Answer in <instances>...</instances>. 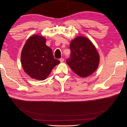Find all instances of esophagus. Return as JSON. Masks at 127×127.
I'll return each mask as SVG.
<instances>
[{
    "label": "esophagus",
    "mask_w": 127,
    "mask_h": 127,
    "mask_svg": "<svg viewBox=\"0 0 127 127\" xmlns=\"http://www.w3.org/2000/svg\"><path fill=\"white\" fill-rule=\"evenodd\" d=\"M59 60H60V61L61 63H63V62H64V59L63 58H60L59 59Z\"/></svg>",
    "instance_id": "1"
}]
</instances>
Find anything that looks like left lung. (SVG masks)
Returning <instances> with one entry per match:
<instances>
[{
    "label": "left lung",
    "mask_w": 127,
    "mask_h": 127,
    "mask_svg": "<svg viewBox=\"0 0 127 127\" xmlns=\"http://www.w3.org/2000/svg\"><path fill=\"white\" fill-rule=\"evenodd\" d=\"M70 57L66 62L71 70L81 77L92 75L97 69L99 56L94 44L88 38L79 36L71 41Z\"/></svg>",
    "instance_id": "1"
}]
</instances>
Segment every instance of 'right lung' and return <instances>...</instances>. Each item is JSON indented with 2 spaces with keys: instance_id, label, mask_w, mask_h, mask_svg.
<instances>
[{
  "instance_id": "1",
  "label": "right lung",
  "mask_w": 127,
  "mask_h": 127,
  "mask_svg": "<svg viewBox=\"0 0 127 127\" xmlns=\"http://www.w3.org/2000/svg\"><path fill=\"white\" fill-rule=\"evenodd\" d=\"M45 37L31 36L25 42L21 53L23 68L31 77L44 80L60 61L53 57L51 49L45 44Z\"/></svg>"
}]
</instances>
